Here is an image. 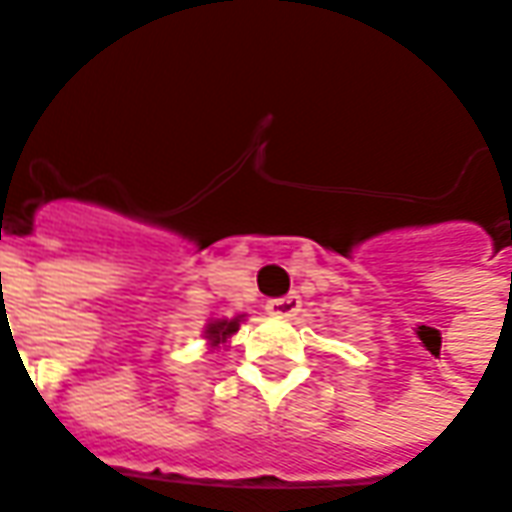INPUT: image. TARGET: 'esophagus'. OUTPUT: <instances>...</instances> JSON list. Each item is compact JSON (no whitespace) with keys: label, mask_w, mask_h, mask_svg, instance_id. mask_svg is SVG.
Segmentation results:
<instances>
[{"label":"esophagus","mask_w":512,"mask_h":512,"mask_svg":"<svg viewBox=\"0 0 512 512\" xmlns=\"http://www.w3.org/2000/svg\"><path fill=\"white\" fill-rule=\"evenodd\" d=\"M265 311L273 314V317H295L300 311V295L290 292V295H284V298H273L265 303Z\"/></svg>","instance_id":"1"}]
</instances>
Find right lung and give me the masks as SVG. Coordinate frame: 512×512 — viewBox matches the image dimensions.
Returning a JSON list of instances; mask_svg holds the SVG:
<instances>
[{"label":"right lung","instance_id":"add662e5","mask_svg":"<svg viewBox=\"0 0 512 512\" xmlns=\"http://www.w3.org/2000/svg\"><path fill=\"white\" fill-rule=\"evenodd\" d=\"M241 319H244V314L236 319H214V322H209L204 330V338L212 346H220V343H225L233 333H239V325H241Z\"/></svg>","mask_w":512,"mask_h":512}]
</instances>
